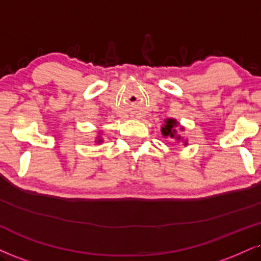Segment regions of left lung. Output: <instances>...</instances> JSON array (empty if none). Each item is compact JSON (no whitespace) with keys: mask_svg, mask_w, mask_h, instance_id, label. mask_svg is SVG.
Wrapping results in <instances>:
<instances>
[{"mask_svg":"<svg viewBox=\"0 0 261 261\" xmlns=\"http://www.w3.org/2000/svg\"><path fill=\"white\" fill-rule=\"evenodd\" d=\"M177 126V121L175 119H166L165 120V125L162 127V135L164 137H170V139H177L181 140V136H177L176 135V127ZM181 130H184V127H180ZM187 143V141H185V144Z\"/></svg>","mask_w":261,"mask_h":261,"instance_id":"obj_1","label":"left lung"}]
</instances>
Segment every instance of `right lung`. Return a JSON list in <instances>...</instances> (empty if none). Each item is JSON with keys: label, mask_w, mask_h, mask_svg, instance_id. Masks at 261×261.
Instances as JSON below:
<instances>
[{"label": "right lung", "mask_w": 261, "mask_h": 261, "mask_svg": "<svg viewBox=\"0 0 261 261\" xmlns=\"http://www.w3.org/2000/svg\"><path fill=\"white\" fill-rule=\"evenodd\" d=\"M100 141H102V140H100V139H99L98 141H97V142H100Z\"/></svg>", "instance_id": "add662e5"}]
</instances>
